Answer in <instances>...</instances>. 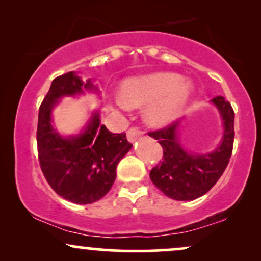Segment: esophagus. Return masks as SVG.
Instances as JSON below:
<instances>
[{"instance_id":"obj_1","label":"esophagus","mask_w":261,"mask_h":261,"mask_svg":"<svg viewBox=\"0 0 261 261\" xmlns=\"http://www.w3.org/2000/svg\"><path fill=\"white\" fill-rule=\"evenodd\" d=\"M141 136H142V130L140 127H130L127 130V140L130 142H135Z\"/></svg>"}]
</instances>
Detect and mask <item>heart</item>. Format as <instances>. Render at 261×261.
Segmentation results:
<instances>
[{
  "mask_svg": "<svg viewBox=\"0 0 261 261\" xmlns=\"http://www.w3.org/2000/svg\"><path fill=\"white\" fill-rule=\"evenodd\" d=\"M191 95V86L174 73H155L122 83L120 100L125 107H142L151 103L145 113L148 124L163 126L172 122Z\"/></svg>",
  "mask_w": 261,
  "mask_h": 261,
  "instance_id": "b5f03b06",
  "label": "heart"
}]
</instances>
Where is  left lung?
<instances>
[{
	"label": "left lung",
	"mask_w": 261,
	"mask_h": 261,
	"mask_svg": "<svg viewBox=\"0 0 261 261\" xmlns=\"http://www.w3.org/2000/svg\"><path fill=\"white\" fill-rule=\"evenodd\" d=\"M212 101L220 110L224 124L222 142L212 153L193 154L181 148L176 139L180 121L148 133L163 148V158L152 168L149 176L155 187L170 199L187 201L205 195L228 166L234 141V110L221 95Z\"/></svg>",
	"instance_id": "8db88e82"
}]
</instances>
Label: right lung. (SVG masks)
<instances>
[{"instance_id": "1", "label": "right lung", "mask_w": 261, "mask_h": 261, "mask_svg": "<svg viewBox=\"0 0 261 261\" xmlns=\"http://www.w3.org/2000/svg\"><path fill=\"white\" fill-rule=\"evenodd\" d=\"M94 88L68 72L56 77L39 108L37 145L40 168L58 195L74 203L98 201L112 188L116 166L133 147L126 134H113L95 114L86 131L64 139L51 126V109L59 98Z\"/></svg>"}]
</instances>
